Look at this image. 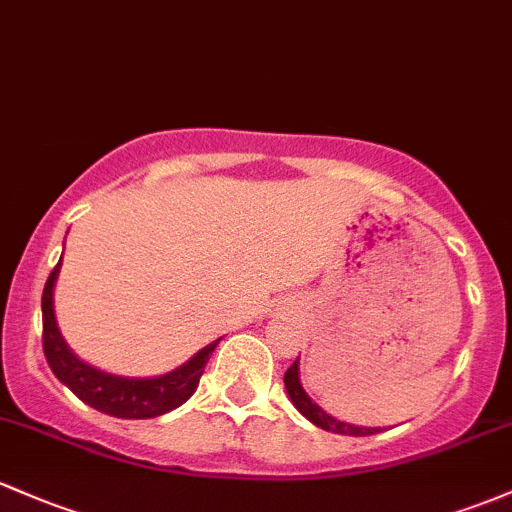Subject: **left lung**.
I'll list each match as a JSON object with an SVG mask.
<instances>
[{
    "label": "left lung",
    "instance_id": "obj_1",
    "mask_svg": "<svg viewBox=\"0 0 512 512\" xmlns=\"http://www.w3.org/2000/svg\"><path fill=\"white\" fill-rule=\"evenodd\" d=\"M283 381H285V390H288V395H290V400H293L295 408H298L302 415L307 417V420L315 422L317 427H322V430L334 432V434H354V437H364V434L381 432L378 427H354V425H346V422L334 420V417L327 415V412H324L320 405L312 403V400L307 398L305 390H302V386H300L298 359H295L293 364H290L288 371H285Z\"/></svg>",
    "mask_w": 512,
    "mask_h": 512
}]
</instances>
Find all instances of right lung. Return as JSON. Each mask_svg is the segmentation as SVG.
I'll use <instances>...</instances> for the list:
<instances>
[{
  "label": "right lung",
  "mask_w": 512,
  "mask_h": 512,
  "mask_svg": "<svg viewBox=\"0 0 512 512\" xmlns=\"http://www.w3.org/2000/svg\"><path fill=\"white\" fill-rule=\"evenodd\" d=\"M58 268L51 271L46 280L41 298L43 310V354H46L48 366L56 373L60 383H65L75 395L87 403L90 408L104 412L112 417H124V420H146V417H158L163 412L175 410L195 393L200 383L202 371L210 361L214 346H205L185 366L175 368L161 378H119L109 373L97 371V368L82 364L78 356L68 349L60 337L53 317V283H56Z\"/></svg>",
  "instance_id": "right-lung-1"
}]
</instances>
